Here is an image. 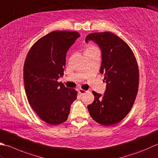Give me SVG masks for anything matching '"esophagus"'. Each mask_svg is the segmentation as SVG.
Wrapping results in <instances>:
<instances>
[{
	"label": "esophagus",
	"instance_id": "1",
	"mask_svg": "<svg viewBox=\"0 0 158 158\" xmlns=\"http://www.w3.org/2000/svg\"><path fill=\"white\" fill-rule=\"evenodd\" d=\"M79 93L81 94V95H83V94H85L86 92H87L88 91H86V90H84V89H81L80 88L79 89Z\"/></svg>",
	"mask_w": 158,
	"mask_h": 158
}]
</instances>
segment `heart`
Listing matches in <instances>:
<instances>
[{"mask_svg": "<svg viewBox=\"0 0 158 158\" xmlns=\"http://www.w3.org/2000/svg\"><path fill=\"white\" fill-rule=\"evenodd\" d=\"M87 50H97V51H98V48L97 47H95V46H89V47L88 48ZM87 50H86V51H87Z\"/></svg>", "mask_w": 158, "mask_h": 158, "instance_id": "obj_1", "label": "heart"}]
</instances>
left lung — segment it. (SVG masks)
<instances>
[{
    "label": "left lung",
    "instance_id": "1",
    "mask_svg": "<svg viewBox=\"0 0 158 158\" xmlns=\"http://www.w3.org/2000/svg\"><path fill=\"white\" fill-rule=\"evenodd\" d=\"M101 50L100 72L107 83L104 94L93 91V103L88 106L90 116L101 125L118 123L130 112L139 85L138 66L130 47L111 32L93 33L87 35Z\"/></svg>",
    "mask_w": 158,
    "mask_h": 158
}]
</instances>
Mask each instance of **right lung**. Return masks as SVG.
Here are the masks:
<instances>
[{
    "label": "right lung",
    "mask_w": 158,
    "mask_h": 158,
    "mask_svg": "<svg viewBox=\"0 0 158 158\" xmlns=\"http://www.w3.org/2000/svg\"><path fill=\"white\" fill-rule=\"evenodd\" d=\"M80 36L77 31H55L31 48L24 64L23 78L31 107L42 120L52 125L66 121L77 98L75 89L57 81L63 76L66 52Z\"/></svg>",
    "instance_id": "1"
}]
</instances>
